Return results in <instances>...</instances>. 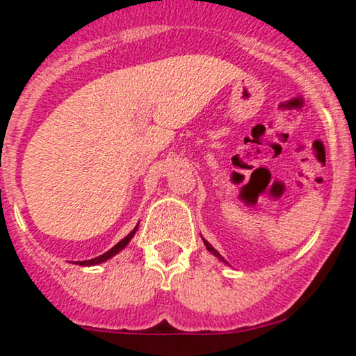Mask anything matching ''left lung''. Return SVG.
<instances>
[{"instance_id":"1","label":"left lung","mask_w":356,"mask_h":356,"mask_svg":"<svg viewBox=\"0 0 356 356\" xmlns=\"http://www.w3.org/2000/svg\"><path fill=\"white\" fill-rule=\"evenodd\" d=\"M202 241H204V245H206V248H207V251H211L213 256H216V257H218V259H220L222 262H225V264H228V262H227L225 259H223V257L220 256V252H218V251L216 250V248H213V246L211 245V243H209V241L206 240V238H202Z\"/></svg>"}]
</instances>
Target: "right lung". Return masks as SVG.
Masks as SVG:
<instances>
[{"label": "right lung", "mask_w": 356, "mask_h": 356, "mask_svg": "<svg viewBox=\"0 0 356 356\" xmlns=\"http://www.w3.org/2000/svg\"><path fill=\"white\" fill-rule=\"evenodd\" d=\"M138 227H139V223H138V225H136L134 230L131 232L128 236H124L123 240H121L120 243H116V245H115L113 248H111L110 251H106L105 254H102V256H99V257H94V259H90V261H81L79 264H81V266H97V264H100V262L108 261L110 257H113V256L116 254V252H120L121 250H124L126 245H128V243L131 241V238H133V236L136 235V230H138Z\"/></svg>", "instance_id": "right-lung-1"}]
</instances>
